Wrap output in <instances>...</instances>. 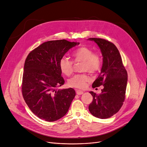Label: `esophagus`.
Wrapping results in <instances>:
<instances>
[{"mask_svg":"<svg viewBox=\"0 0 147 147\" xmlns=\"http://www.w3.org/2000/svg\"><path fill=\"white\" fill-rule=\"evenodd\" d=\"M76 92H77V94H78V95H82L83 94V91H82L81 90H77Z\"/></svg>","mask_w":147,"mask_h":147,"instance_id":"34e87169","label":"esophagus"}]
</instances>
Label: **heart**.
<instances>
[{"instance_id": "heart-1", "label": "heart", "mask_w": 147, "mask_h": 147, "mask_svg": "<svg viewBox=\"0 0 147 147\" xmlns=\"http://www.w3.org/2000/svg\"><path fill=\"white\" fill-rule=\"evenodd\" d=\"M75 63H83L82 70L91 74L97 72L100 69L101 59L100 56L93 53L91 49L87 47H82L74 51L72 53ZM59 67L61 72L67 76L72 74L74 64L72 61L66 57H63L59 61ZM90 78L86 74H77L69 80V85L71 87L83 89L86 87L87 82Z\"/></svg>"}]
</instances>
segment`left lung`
I'll use <instances>...</instances> for the list:
<instances>
[{"label":"left lung","instance_id":"obj_1","mask_svg":"<svg viewBox=\"0 0 147 147\" xmlns=\"http://www.w3.org/2000/svg\"><path fill=\"white\" fill-rule=\"evenodd\" d=\"M99 47L103 62L100 74L92 83L94 88L101 85L104 89L99 95L93 91L90 94L93 97L89 110L95 117L109 118L117 113L123 105L125 99L127 82V71L122 63L118 48L113 43L106 40L90 38Z\"/></svg>","mask_w":147,"mask_h":147}]
</instances>
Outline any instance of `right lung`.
I'll list each match as a JSON object with an SVG mask.
<instances>
[{
    "mask_svg": "<svg viewBox=\"0 0 147 147\" xmlns=\"http://www.w3.org/2000/svg\"><path fill=\"white\" fill-rule=\"evenodd\" d=\"M79 44L64 39L48 41L34 49L26 58L22 93L29 108L39 118L55 121L67 113L75 91L71 88L58 89L64 83L59 61Z\"/></svg>",
    "mask_w": 147,
    "mask_h": 147,
    "instance_id": "1",
    "label": "right lung"
}]
</instances>
